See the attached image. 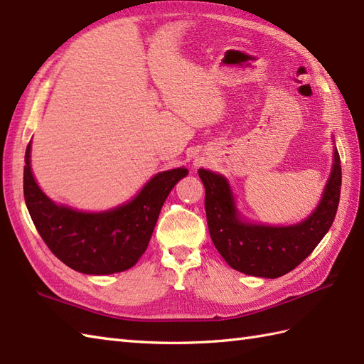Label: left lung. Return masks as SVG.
I'll return each instance as SVG.
<instances>
[{"label":"left lung","mask_w":364,"mask_h":364,"mask_svg":"<svg viewBox=\"0 0 364 364\" xmlns=\"http://www.w3.org/2000/svg\"><path fill=\"white\" fill-rule=\"evenodd\" d=\"M199 177L205 187L208 232L220 256L237 272L270 279L291 272L314 252L329 232L341 193V165L335 141L331 174L321 199L315 210L296 224L253 223L239 211L225 176L199 168Z\"/></svg>","instance_id":"left-lung-1"}]
</instances>
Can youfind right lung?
<instances>
[{
	"label": "right lung",
	"mask_w": 364,
	"mask_h": 364,
	"mask_svg": "<svg viewBox=\"0 0 364 364\" xmlns=\"http://www.w3.org/2000/svg\"><path fill=\"white\" fill-rule=\"evenodd\" d=\"M32 140L24 156V200L35 228L57 258L85 274H112L131 269L146 250L159 213L185 166L154 174L134 198L103 211L57 203L37 183L31 166Z\"/></svg>",
	"instance_id": "obj_1"
}]
</instances>
